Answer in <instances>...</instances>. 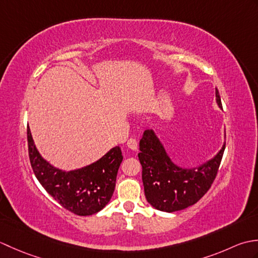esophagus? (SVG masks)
Listing matches in <instances>:
<instances>
[{
	"mask_svg": "<svg viewBox=\"0 0 258 258\" xmlns=\"http://www.w3.org/2000/svg\"><path fill=\"white\" fill-rule=\"evenodd\" d=\"M127 146H128V149H131V150L138 151V149H139L138 141H136V139H134V138H131V139L127 141Z\"/></svg>",
	"mask_w": 258,
	"mask_h": 258,
	"instance_id": "esophagus-1",
	"label": "esophagus"
}]
</instances>
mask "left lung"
Instances as JSON below:
<instances>
[{
  "label": "left lung",
  "mask_w": 258,
  "mask_h": 258,
  "mask_svg": "<svg viewBox=\"0 0 258 258\" xmlns=\"http://www.w3.org/2000/svg\"><path fill=\"white\" fill-rule=\"evenodd\" d=\"M216 103L222 108L216 89ZM225 150V143L212 160L194 168L180 167L171 158L153 130H146L140 141L139 160L142 165L145 197L162 212H176L194 205L210 189L215 179Z\"/></svg>",
  "instance_id": "1"
}]
</instances>
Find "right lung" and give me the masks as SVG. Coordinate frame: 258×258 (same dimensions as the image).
<instances>
[{"label":"right lung","instance_id":"right-lung-1","mask_svg":"<svg viewBox=\"0 0 258 258\" xmlns=\"http://www.w3.org/2000/svg\"><path fill=\"white\" fill-rule=\"evenodd\" d=\"M29 156L38 182L65 210L80 216L93 215L107 205L123 161L119 146L109 150L91 165L65 172L51 165L38 153L27 128Z\"/></svg>","mask_w":258,"mask_h":258}]
</instances>
